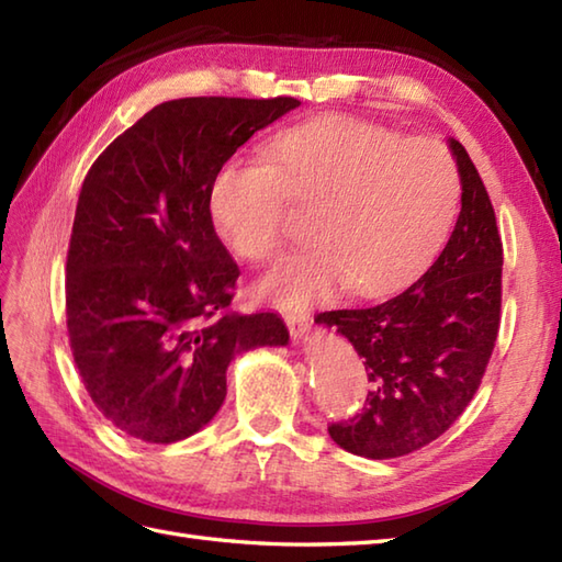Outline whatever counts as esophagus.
Listing matches in <instances>:
<instances>
[{"label": "esophagus", "instance_id": "obj_1", "mask_svg": "<svg viewBox=\"0 0 562 562\" xmlns=\"http://www.w3.org/2000/svg\"><path fill=\"white\" fill-rule=\"evenodd\" d=\"M284 324H288L292 338L296 340V338H302L308 328H312V318L302 312H290V314H284Z\"/></svg>", "mask_w": 562, "mask_h": 562}]
</instances>
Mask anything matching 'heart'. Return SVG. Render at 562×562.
<instances>
[{
  "instance_id": "obj_1",
  "label": "heart",
  "mask_w": 562,
  "mask_h": 562,
  "mask_svg": "<svg viewBox=\"0 0 562 562\" xmlns=\"http://www.w3.org/2000/svg\"><path fill=\"white\" fill-rule=\"evenodd\" d=\"M292 202L316 210V246L282 260L260 292L288 308L408 288L457 224L461 178L432 139L345 115L284 130L266 159H232L214 176L210 214L234 254L268 262L290 238Z\"/></svg>"
}]
</instances>
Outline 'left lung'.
<instances>
[{"mask_svg": "<svg viewBox=\"0 0 562 562\" xmlns=\"http://www.w3.org/2000/svg\"><path fill=\"white\" fill-rule=\"evenodd\" d=\"M461 173V212L449 244L398 296L316 314L364 357L372 391L350 420L328 432L345 451L396 459L423 449L457 423L479 391L499 330L503 241L483 178L451 139Z\"/></svg>", "mask_w": 562, "mask_h": 562, "instance_id": "obj_1", "label": "left lung"}]
</instances>
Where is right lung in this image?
Returning <instances> with one entry per match:
<instances>
[{"label":"right lung","mask_w":562,"mask_h":562,"mask_svg":"<svg viewBox=\"0 0 562 562\" xmlns=\"http://www.w3.org/2000/svg\"><path fill=\"white\" fill-rule=\"evenodd\" d=\"M292 97L154 105L83 178L67 250V333L93 405L121 432L171 445L205 427L234 355L288 345L272 312L236 314L241 270L214 232V176Z\"/></svg>","instance_id":"right-lung-1"}]
</instances>
